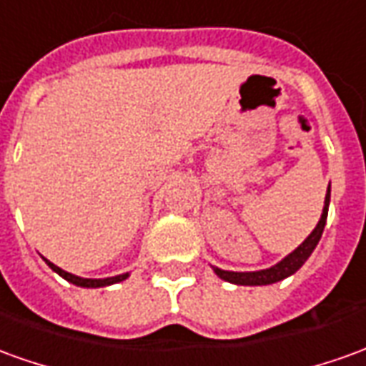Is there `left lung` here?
I'll use <instances>...</instances> for the list:
<instances>
[{
	"instance_id": "8db88e82",
	"label": "left lung",
	"mask_w": 366,
	"mask_h": 366,
	"mask_svg": "<svg viewBox=\"0 0 366 366\" xmlns=\"http://www.w3.org/2000/svg\"><path fill=\"white\" fill-rule=\"evenodd\" d=\"M329 200H331V188L327 190L325 208H323V214H321V219H319L315 229L309 234L307 239L299 245L295 252H291L277 265H273L269 269H262V272H224V269H218V267H214V272L218 273L222 280L236 283V285H269V283H275V281H281L293 275L303 263L307 262V257L313 254L315 245L321 239V234H323V227H325L327 222V212H329Z\"/></svg>"
}]
</instances>
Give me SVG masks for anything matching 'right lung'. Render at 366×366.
Here are the masks:
<instances>
[{
  "label": "right lung",
  "instance_id": "1",
  "mask_svg": "<svg viewBox=\"0 0 366 366\" xmlns=\"http://www.w3.org/2000/svg\"><path fill=\"white\" fill-rule=\"evenodd\" d=\"M47 262V259H45ZM53 272H57L61 277H65L71 283H75V285H81V287H103V285H111V283H119V281H124L129 277V273H122V275H114V277H107V280H85V277H79V275H73V273L65 272V269H61L57 267L55 263L47 262Z\"/></svg>",
  "mask_w": 366,
  "mask_h": 366
}]
</instances>
